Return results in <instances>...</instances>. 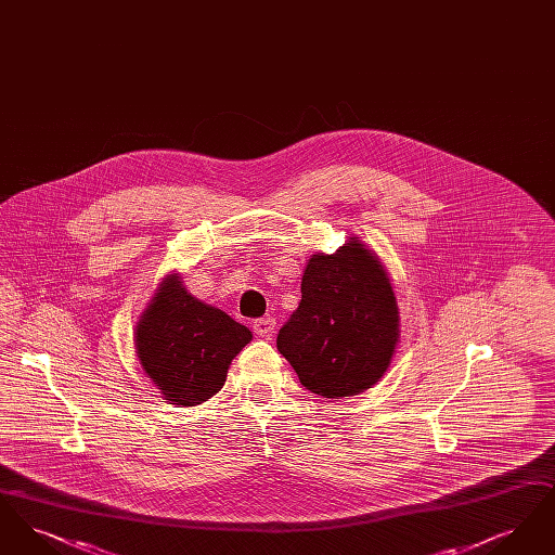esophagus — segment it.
Instances as JSON below:
<instances>
[{"label":"esophagus","mask_w":555,"mask_h":555,"mask_svg":"<svg viewBox=\"0 0 555 555\" xmlns=\"http://www.w3.org/2000/svg\"><path fill=\"white\" fill-rule=\"evenodd\" d=\"M274 326H276V320H274V318H260V320L254 322V333H256L258 337L270 339L272 333H274Z\"/></svg>","instance_id":"34e87169"}]
</instances>
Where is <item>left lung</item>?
Here are the masks:
<instances>
[{
  "label": "left lung",
  "mask_w": 555,
  "mask_h": 555,
  "mask_svg": "<svg viewBox=\"0 0 555 555\" xmlns=\"http://www.w3.org/2000/svg\"><path fill=\"white\" fill-rule=\"evenodd\" d=\"M397 344L396 293L369 245L349 237L335 254H312L301 301L276 337L301 385L326 399L364 393L391 366Z\"/></svg>",
  "instance_id": "obj_1"
}]
</instances>
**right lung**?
Wrapping results in <instances>:
<instances>
[{
  "instance_id": "add662e5",
  "label": "right lung",
  "mask_w": 555,
  "mask_h": 555,
  "mask_svg": "<svg viewBox=\"0 0 555 555\" xmlns=\"http://www.w3.org/2000/svg\"><path fill=\"white\" fill-rule=\"evenodd\" d=\"M249 341L247 326L193 297L179 272L162 279L134 326L141 369L177 408L216 396L231 362Z\"/></svg>"
}]
</instances>
